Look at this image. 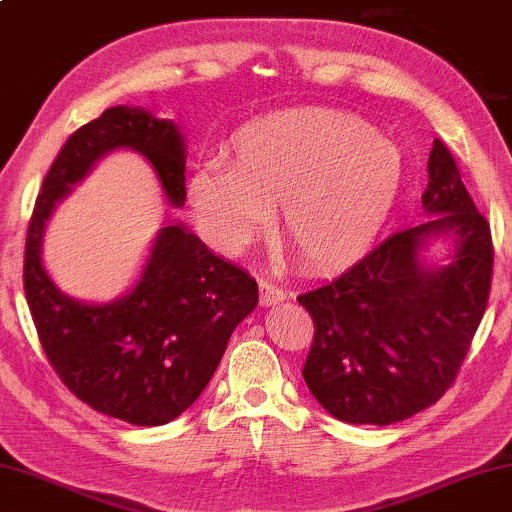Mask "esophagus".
Listing matches in <instances>:
<instances>
[{"mask_svg":"<svg viewBox=\"0 0 512 512\" xmlns=\"http://www.w3.org/2000/svg\"><path fill=\"white\" fill-rule=\"evenodd\" d=\"M285 299H287L285 289L278 287L276 282L271 280L259 282V305H262V308H273V305H278Z\"/></svg>","mask_w":512,"mask_h":512,"instance_id":"34e87169","label":"esophagus"}]
</instances>
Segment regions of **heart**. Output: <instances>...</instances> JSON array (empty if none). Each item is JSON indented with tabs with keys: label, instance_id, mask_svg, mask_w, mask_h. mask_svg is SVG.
Returning <instances> with one entry per match:
<instances>
[{
	"label": "heart",
	"instance_id": "heart-1",
	"mask_svg": "<svg viewBox=\"0 0 512 512\" xmlns=\"http://www.w3.org/2000/svg\"><path fill=\"white\" fill-rule=\"evenodd\" d=\"M232 163L211 160L190 179V204L207 239L243 255L271 230L310 266L352 264L375 246L404 188V158L352 114L324 108L276 110L236 128Z\"/></svg>",
	"mask_w": 512,
	"mask_h": 512
}]
</instances>
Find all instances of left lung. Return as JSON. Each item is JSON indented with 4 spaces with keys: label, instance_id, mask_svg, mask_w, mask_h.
<instances>
[{
    "label": "left lung",
    "instance_id": "1",
    "mask_svg": "<svg viewBox=\"0 0 512 512\" xmlns=\"http://www.w3.org/2000/svg\"><path fill=\"white\" fill-rule=\"evenodd\" d=\"M421 225L299 296L315 322L303 379L338 421L391 425L437 402L460 370L492 282V236L451 151L434 140ZM448 240L447 262L426 259Z\"/></svg>",
    "mask_w": 512,
    "mask_h": 512
}]
</instances>
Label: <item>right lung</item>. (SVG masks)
<instances>
[{
    "label": "right lung",
    "instance_id": "obj_1",
    "mask_svg": "<svg viewBox=\"0 0 512 512\" xmlns=\"http://www.w3.org/2000/svg\"><path fill=\"white\" fill-rule=\"evenodd\" d=\"M135 151L165 202H186V140L172 119L117 105L68 137L45 174L29 220L25 294L38 338L61 381L105 416L165 425L207 388L230 335L259 301L248 271L204 246L181 220L160 227L131 289L108 303L61 292L43 264L52 213L112 151Z\"/></svg>",
    "mask_w": 512,
    "mask_h": 512
}]
</instances>
